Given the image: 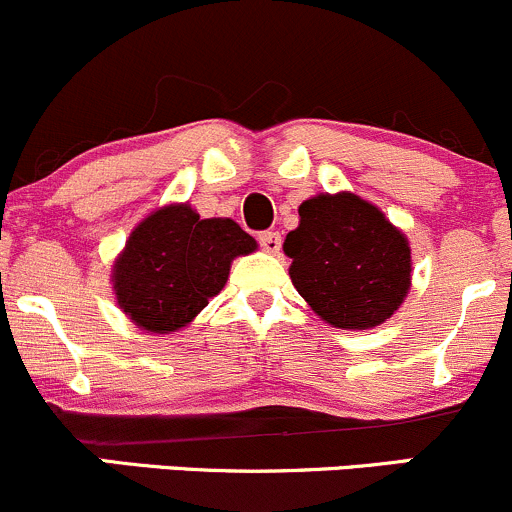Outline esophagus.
Here are the masks:
<instances>
[{
  "label": "esophagus",
  "mask_w": 512,
  "mask_h": 512,
  "mask_svg": "<svg viewBox=\"0 0 512 512\" xmlns=\"http://www.w3.org/2000/svg\"><path fill=\"white\" fill-rule=\"evenodd\" d=\"M257 240H260L262 250L272 252V255H277L279 247H282V235H279L277 230H265V233L257 235Z\"/></svg>",
  "instance_id": "34e87169"
}]
</instances>
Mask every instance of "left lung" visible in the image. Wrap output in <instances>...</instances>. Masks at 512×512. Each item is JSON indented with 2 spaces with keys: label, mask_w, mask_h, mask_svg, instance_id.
<instances>
[{
  "label": "left lung",
  "mask_w": 512,
  "mask_h": 512,
  "mask_svg": "<svg viewBox=\"0 0 512 512\" xmlns=\"http://www.w3.org/2000/svg\"><path fill=\"white\" fill-rule=\"evenodd\" d=\"M284 240L292 282L311 309L338 328H373L400 309L410 289V247L390 220L353 193L299 206Z\"/></svg>",
  "instance_id": "left-lung-1"
}]
</instances>
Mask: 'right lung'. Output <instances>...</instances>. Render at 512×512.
I'll return each mask as SVG.
<instances>
[{
  "instance_id": "1",
  "label": "right lung",
  "mask_w": 512,
  "mask_h": 512,
  "mask_svg": "<svg viewBox=\"0 0 512 512\" xmlns=\"http://www.w3.org/2000/svg\"><path fill=\"white\" fill-rule=\"evenodd\" d=\"M255 247L230 218L201 220L191 206L161 208L137 225L117 260V301L144 331H176L225 287L233 257Z\"/></svg>"
}]
</instances>
